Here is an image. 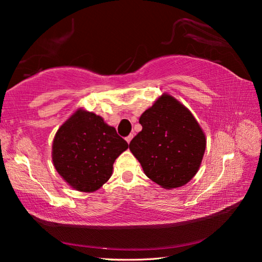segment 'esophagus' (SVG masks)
I'll return each instance as SVG.
<instances>
[{
	"label": "esophagus",
	"instance_id": "1",
	"mask_svg": "<svg viewBox=\"0 0 262 262\" xmlns=\"http://www.w3.org/2000/svg\"><path fill=\"white\" fill-rule=\"evenodd\" d=\"M132 139H133V134H129L128 136H126V141L128 142V143L132 141Z\"/></svg>",
	"mask_w": 262,
	"mask_h": 262
}]
</instances>
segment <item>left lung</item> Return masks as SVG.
<instances>
[{
    "label": "left lung",
    "instance_id": "obj_1",
    "mask_svg": "<svg viewBox=\"0 0 262 262\" xmlns=\"http://www.w3.org/2000/svg\"><path fill=\"white\" fill-rule=\"evenodd\" d=\"M142 130L129 149L145 176L172 189L196 173L206 150V136L193 114L170 95H163L141 115Z\"/></svg>",
    "mask_w": 262,
    "mask_h": 262
}]
</instances>
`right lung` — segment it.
I'll return each instance as SVG.
<instances>
[{"mask_svg": "<svg viewBox=\"0 0 262 262\" xmlns=\"http://www.w3.org/2000/svg\"><path fill=\"white\" fill-rule=\"evenodd\" d=\"M127 148V142L103 118L78 110L56 132L52 158L73 188L95 192L110 179L114 161Z\"/></svg>", "mask_w": 262, "mask_h": 262, "instance_id": "right-lung-1", "label": "right lung"}]
</instances>
